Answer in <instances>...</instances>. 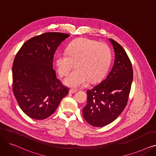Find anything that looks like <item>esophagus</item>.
Returning a JSON list of instances; mask_svg holds the SVG:
<instances>
[{"label":"esophagus","mask_w":156,"mask_h":156,"mask_svg":"<svg viewBox=\"0 0 156 156\" xmlns=\"http://www.w3.org/2000/svg\"><path fill=\"white\" fill-rule=\"evenodd\" d=\"M77 92V90H74V89H70L69 90V94H75Z\"/></svg>","instance_id":"1"}]
</instances>
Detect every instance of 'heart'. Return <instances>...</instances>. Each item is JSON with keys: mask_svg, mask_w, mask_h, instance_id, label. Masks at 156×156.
Here are the masks:
<instances>
[{"mask_svg": "<svg viewBox=\"0 0 156 156\" xmlns=\"http://www.w3.org/2000/svg\"><path fill=\"white\" fill-rule=\"evenodd\" d=\"M112 54L109 47L105 43L88 38H80L71 42L66 52L58 53L55 65L60 76H65L64 83L71 88L83 86L87 80L94 82L101 79L108 70Z\"/></svg>", "mask_w": 156, "mask_h": 156, "instance_id": "1", "label": "heart"}]
</instances>
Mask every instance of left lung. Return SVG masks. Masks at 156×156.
<instances>
[{"label":"left lung","mask_w":156,"mask_h":156,"mask_svg":"<svg viewBox=\"0 0 156 156\" xmlns=\"http://www.w3.org/2000/svg\"><path fill=\"white\" fill-rule=\"evenodd\" d=\"M115 53L113 66L101 82L87 91L83 116L90 125L102 127L115 120L125 108L133 81L129 57L118 42L109 39Z\"/></svg>","instance_id":"8db88e82"}]
</instances>
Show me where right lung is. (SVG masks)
Listing matches in <instances>:
<instances>
[{"mask_svg":"<svg viewBox=\"0 0 156 156\" xmlns=\"http://www.w3.org/2000/svg\"><path fill=\"white\" fill-rule=\"evenodd\" d=\"M68 34L50 32L30 38L16 54L12 66V90L28 116L44 119L55 111L69 93L53 69L54 55Z\"/></svg>","mask_w":156,"mask_h":156,"instance_id":"right-lung-1","label":"right lung"}]
</instances>
